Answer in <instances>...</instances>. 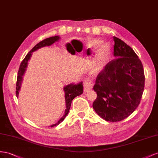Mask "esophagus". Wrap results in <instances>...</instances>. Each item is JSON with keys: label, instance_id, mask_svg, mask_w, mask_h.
<instances>
[{"label": "esophagus", "instance_id": "obj_1", "mask_svg": "<svg viewBox=\"0 0 158 158\" xmlns=\"http://www.w3.org/2000/svg\"><path fill=\"white\" fill-rule=\"evenodd\" d=\"M94 85V83L91 80H86L84 83V85H83V87H84V91L85 92H87L89 90H91L93 89V87Z\"/></svg>", "mask_w": 158, "mask_h": 158}]
</instances>
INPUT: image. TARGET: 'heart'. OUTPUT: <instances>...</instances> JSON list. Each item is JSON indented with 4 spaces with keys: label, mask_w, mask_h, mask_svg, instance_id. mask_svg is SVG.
I'll use <instances>...</instances> for the list:
<instances>
[{
    "label": "heart",
    "mask_w": 158,
    "mask_h": 158,
    "mask_svg": "<svg viewBox=\"0 0 158 158\" xmlns=\"http://www.w3.org/2000/svg\"><path fill=\"white\" fill-rule=\"evenodd\" d=\"M101 40H95L91 42V43L89 44V48L90 49L89 52V53L93 54L95 53V60L91 65L93 71L95 72V73L100 72L103 69L107 61L109 60L111 53L110 44L107 42H102L101 44ZM99 44L100 45H99ZM97 46L98 48H97Z\"/></svg>",
    "instance_id": "b5f03b06"
}]
</instances>
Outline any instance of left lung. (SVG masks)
<instances>
[{
    "label": "left lung",
    "mask_w": 158,
    "mask_h": 158,
    "mask_svg": "<svg viewBox=\"0 0 158 158\" xmlns=\"http://www.w3.org/2000/svg\"><path fill=\"white\" fill-rule=\"evenodd\" d=\"M115 59L97 76L93 89L97 94L93 107L97 114L109 122L127 118L136 109L143 92V65L133 49L113 37Z\"/></svg>",
    "instance_id": "obj_1"
}]
</instances>
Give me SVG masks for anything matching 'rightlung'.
<instances>
[{
	"label": "right lung",
	"instance_id": "obj_1",
	"mask_svg": "<svg viewBox=\"0 0 158 158\" xmlns=\"http://www.w3.org/2000/svg\"><path fill=\"white\" fill-rule=\"evenodd\" d=\"M60 39V37L59 35H55V36H52V37L45 39L42 40V41L39 42L38 44L35 45V46L29 52V53L27 54L26 56L23 60V61H22L19 67V72H18L16 88V94L17 98L19 97V91L21 88V84L22 82V80H23V75H24L25 71L27 68V66H28V62L31 56V53L38 50V49L41 48L51 46V45H52L53 44L57 42ZM64 91L65 92V105H66V109L65 110L64 114L57 123L51 125L49 127H56V126L60 124L61 122H63V120L65 119L66 116L67 115V114H68V112L69 111L71 102L73 101V99L77 96L81 95V94L83 93V82L81 81L77 84L71 83L69 85H67L64 87Z\"/></svg>",
	"mask_w": 158,
	"mask_h": 158
}]
</instances>
